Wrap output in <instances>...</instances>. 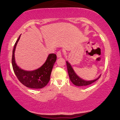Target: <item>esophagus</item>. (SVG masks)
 <instances>
[{"instance_id": "34e87169", "label": "esophagus", "mask_w": 120, "mask_h": 120, "mask_svg": "<svg viewBox=\"0 0 120 120\" xmlns=\"http://www.w3.org/2000/svg\"><path fill=\"white\" fill-rule=\"evenodd\" d=\"M56 56H57L58 58H61L62 56V52L61 51H59L56 53Z\"/></svg>"}]
</instances>
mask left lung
<instances>
[{
    "mask_svg": "<svg viewBox=\"0 0 120 120\" xmlns=\"http://www.w3.org/2000/svg\"><path fill=\"white\" fill-rule=\"evenodd\" d=\"M67 67V69H68V72L69 76L70 79L73 84L77 86H87V85H90L95 82L98 79L99 77H101V75L98 77V78H97L96 79H94L93 80L90 81H86L85 80L82 79V78H80L76 75V73L75 72L74 69H73L71 66L68 61H66Z\"/></svg>",
    "mask_w": 120,
    "mask_h": 120,
    "instance_id": "1",
    "label": "left lung"
}]
</instances>
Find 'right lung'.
Returning a JSON list of instances; mask_svg holds the SVG:
<instances>
[{"label": "right lung", "mask_w": 120, "mask_h": 120, "mask_svg": "<svg viewBox=\"0 0 120 120\" xmlns=\"http://www.w3.org/2000/svg\"><path fill=\"white\" fill-rule=\"evenodd\" d=\"M21 35H19L16 41L13 50L11 63L14 73L19 82L25 86L34 89L43 88L50 80L53 67L56 60V54H50L45 62L38 69L33 71H26L22 69L17 66L15 60L16 46Z\"/></svg>", "instance_id": "obj_1"}]
</instances>
